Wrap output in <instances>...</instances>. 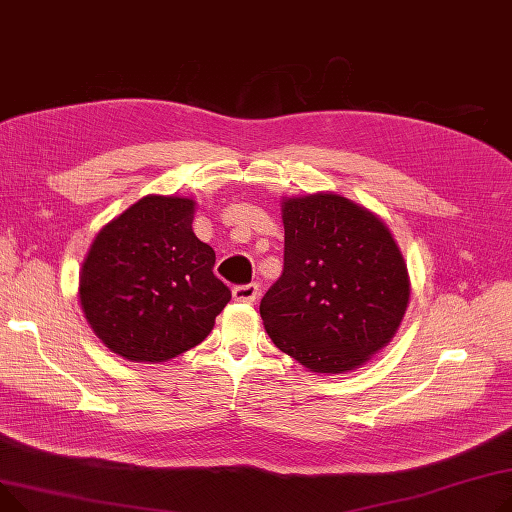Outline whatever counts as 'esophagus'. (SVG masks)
I'll list each match as a JSON object with an SVG mask.
<instances>
[{
  "label": "esophagus",
  "instance_id": "1",
  "mask_svg": "<svg viewBox=\"0 0 512 512\" xmlns=\"http://www.w3.org/2000/svg\"><path fill=\"white\" fill-rule=\"evenodd\" d=\"M260 295V287L258 283H250V285H239L233 289V299L235 302L242 304H254Z\"/></svg>",
  "mask_w": 512,
  "mask_h": 512
}]
</instances>
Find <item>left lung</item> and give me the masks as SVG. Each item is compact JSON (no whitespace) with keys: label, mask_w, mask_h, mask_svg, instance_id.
Returning a JSON list of instances; mask_svg holds the SVG:
<instances>
[{"label":"left lung","mask_w":512,"mask_h":512,"mask_svg":"<svg viewBox=\"0 0 512 512\" xmlns=\"http://www.w3.org/2000/svg\"><path fill=\"white\" fill-rule=\"evenodd\" d=\"M285 264L260 316L283 353L316 374H347L403 322L411 281L386 223L335 192L281 200Z\"/></svg>","instance_id":"1"}]
</instances>
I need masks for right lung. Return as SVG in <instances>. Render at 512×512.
<instances>
[{
	"label": "right lung",
	"mask_w": 512,
	"mask_h": 512,
	"mask_svg": "<svg viewBox=\"0 0 512 512\" xmlns=\"http://www.w3.org/2000/svg\"><path fill=\"white\" fill-rule=\"evenodd\" d=\"M196 200L148 194L99 229L78 277L86 322L128 362L159 364L202 343L231 291L192 229Z\"/></svg>",
	"instance_id": "1"
}]
</instances>
